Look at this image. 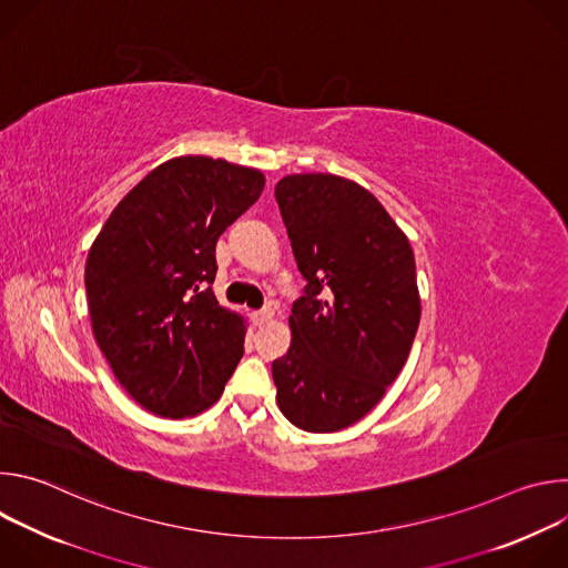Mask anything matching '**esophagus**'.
Listing matches in <instances>:
<instances>
[{
    "label": "esophagus",
    "mask_w": 568,
    "mask_h": 568,
    "mask_svg": "<svg viewBox=\"0 0 568 568\" xmlns=\"http://www.w3.org/2000/svg\"><path fill=\"white\" fill-rule=\"evenodd\" d=\"M272 316H274V310H272V307H263V310H256V312H252V321H254V326H263V323H267Z\"/></svg>",
    "instance_id": "34e87169"
}]
</instances>
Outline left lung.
Returning a JSON list of instances; mask_svg holds the SVG:
<instances>
[{
  "label": "left lung",
  "instance_id": "1",
  "mask_svg": "<svg viewBox=\"0 0 568 568\" xmlns=\"http://www.w3.org/2000/svg\"><path fill=\"white\" fill-rule=\"evenodd\" d=\"M276 202L305 278L272 375L283 416L312 434L362 420L407 364L420 323L409 237L364 186L287 175Z\"/></svg>",
  "mask_w": 568,
  "mask_h": 568
}]
</instances>
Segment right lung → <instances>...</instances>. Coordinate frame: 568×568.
I'll return each instance as SVG.
<instances>
[{"instance_id":"right-lung-1","label":"right lung","mask_w":568,"mask_h":568,"mask_svg":"<svg viewBox=\"0 0 568 568\" xmlns=\"http://www.w3.org/2000/svg\"><path fill=\"white\" fill-rule=\"evenodd\" d=\"M265 175L202 154L148 173L112 211L85 265L94 339L119 384L161 418L197 416L224 390L247 326L211 290L215 245Z\"/></svg>"}]
</instances>
